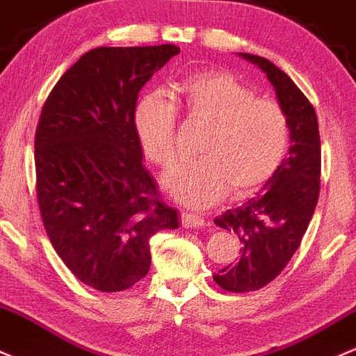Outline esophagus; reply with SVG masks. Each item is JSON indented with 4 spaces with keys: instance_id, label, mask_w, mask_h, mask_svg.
I'll use <instances>...</instances> for the list:
<instances>
[{
    "instance_id": "1",
    "label": "esophagus",
    "mask_w": 356,
    "mask_h": 356,
    "mask_svg": "<svg viewBox=\"0 0 356 356\" xmlns=\"http://www.w3.org/2000/svg\"><path fill=\"white\" fill-rule=\"evenodd\" d=\"M181 223L183 227H190V229H202V227H205V220L200 215L188 213V211H183L181 213Z\"/></svg>"
}]
</instances>
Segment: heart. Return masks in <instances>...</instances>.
Segmentation results:
<instances>
[{"instance_id":"obj_1","label":"heart","mask_w":356,"mask_h":356,"mask_svg":"<svg viewBox=\"0 0 356 356\" xmlns=\"http://www.w3.org/2000/svg\"><path fill=\"white\" fill-rule=\"evenodd\" d=\"M177 107L190 124L207 127L200 159L166 177V190L197 209L213 205L229 191L241 200L270 181L291 145V127L279 102L261 99L223 70L191 74L173 89ZM161 95H146L134 109V133L145 156L163 170L178 158V111Z\"/></svg>"}]
</instances>
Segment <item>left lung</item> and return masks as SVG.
I'll use <instances>...</instances> for the list:
<instances>
[{"mask_svg":"<svg viewBox=\"0 0 356 356\" xmlns=\"http://www.w3.org/2000/svg\"><path fill=\"white\" fill-rule=\"evenodd\" d=\"M241 55L261 67L274 86L289 119L291 147L257 197L215 218L218 227L235 232L242 243L238 261L213 275L229 293L257 291L282 273L313 218L321 183V141L313 104L273 62L259 55Z\"/></svg>","mask_w":356,"mask_h":356,"instance_id":"obj_1","label":"left lung"}]
</instances>
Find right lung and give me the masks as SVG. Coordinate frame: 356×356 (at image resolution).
Segmentation results:
<instances>
[{
  "mask_svg": "<svg viewBox=\"0 0 356 356\" xmlns=\"http://www.w3.org/2000/svg\"><path fill=\"white\" fill-rule=\"evenodd\" d=\"M177 45L99 47L47 97L35 131L40 217L51 245L83 284L119 293L147 274L149 241L178 229L134 133L139 90Z\"/></svg>",
  "mask_w": 356,
  "mask_h": 356,
  "instance_id": "add662e5",
  "label": "right lung"
}]
</instances>
